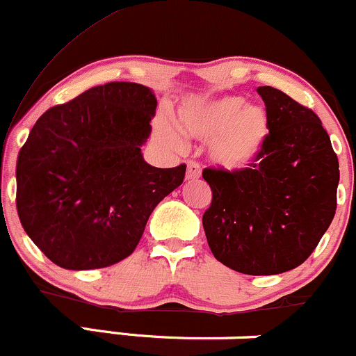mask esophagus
I'll list each match as a JSON object with an SVG mask.
<instances>
[{
	"instance_id": "obj_1",
	"label": "esophagus",
	"mask_w": 356,
	"mask_h": 356,
	"mask_svg": "<svg viewBox=\"0 0 356 356\" xmlns=\"http://www.w3.org/2000/svg\"><path fill=\"white\" fill-rule=\"evenodd\" d=\"M199 177H201V164L195 161H191L189 164H187L186 179H189V181H195V179Z\"/></svg>"
}]
</instances>
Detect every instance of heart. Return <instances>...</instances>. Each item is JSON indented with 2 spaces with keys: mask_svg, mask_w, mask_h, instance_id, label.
<instances>
[{
  "mask_svg": "<svg viewBox=\"0 0 356 356\" xmlns=\"http://www.w3.org/2000/svg\"><path fill=\"white\" fill-rule=\"evenodd\" d=\"M181 125L187 136L211 140V157L227 170L251 165L263 154L269 137V115L261 105H248L243 97L227 95L181 108ZM162 137L175 147L181 137L170 127H161Z\"/></svg>",
  "mask_w": 356,
  "mask_h": 356,
  "instance_id": "heart-1",
  "label": "heart"
}]
</instances>
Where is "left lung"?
<instances>
[{
	"mask_svg": "<svg viewBox=\"0 0 356 356\" xmlns=\"http://www.w3.org/2000/svg\"><path fill=\"white\" fill-rule=\"evenodd\" d=\"M269 137L239 170H202L212 201L202 226L212 254L251 276L280 275L308 259L337 211L338 157L312 108L281 90L259 87Z\"/></svg>",
	"mask_w": 356,
	"mask_h": 356,
	"instance_id": "1",
	"label": "left lung"
}]
</instances>
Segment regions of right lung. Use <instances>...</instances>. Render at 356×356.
Wrapping results in <instances>:
<instances>
[{
	"label": "right lung",
	"mask_w": 356,
	"mask_h": 356,
	"mask_svg": "<svg viewBox=\"0 0 356 356\" xmlns=\"http://www.w3.org/2000/svg\"><path fill=\"white\" fill-rule=\"evenodd\" d=\"M157 99L132 81H110L48 108L16 162V209L40 251L65 269H100L137 248L159 202L186 164L157 169L140 147Z\"/></svg>",
	"instance_id": "1"
}]
</instances>
